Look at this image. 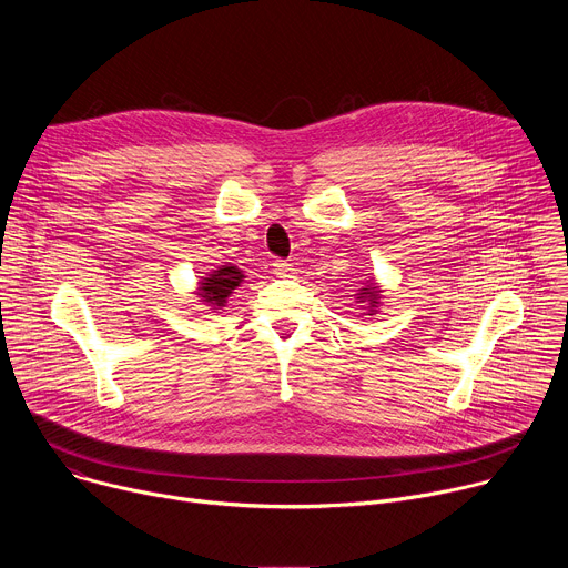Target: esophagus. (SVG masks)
Instances as JSON below:
<instances>
[{
    "instance_id": "34e87169",
    "label": "esophagus",
    "mask_w": 568,
    "mask_h": 568,
    "mask_svg": "<svg viewBox=\"0 0 568 568\" xmlns=\"http://www.w3.org/2000/svg\"><path fill=\"white\" fill-rule=\"evenodd\" d=\"M274 274L281 276V278L294 276V267H292V263H287V261H274Z\"/></svg>"
}]
</instances>
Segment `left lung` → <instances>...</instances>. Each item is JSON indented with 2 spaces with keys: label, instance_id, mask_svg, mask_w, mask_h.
I'll return each mask as SVG.
<instances>
[{
  "label": "left lung",
  "instance_id": "8db88e82",
  "mask_svg": "<svg viewBox=\"0 0 568 568\" xmlns=\"http://www.w3.org/2000/svg\"><path fill=\"white\" fill-rule=\"evenodd\" d=\"M359 301H364V303H368V312L373 314L375 312V307H377V298H379V287L377 285H366V287H362L359 290V296H357Z\"/></svg>",
  "mask_w": 568,
  "mask_h": 568
}]
</instances>
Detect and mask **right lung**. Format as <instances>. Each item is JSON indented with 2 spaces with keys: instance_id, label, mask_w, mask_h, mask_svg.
I'll list each match as a JSON object with an SVG mask.
<instances>
[{
  "instance_id": "right-lung-1",
  "label": "right lung",
  "mask_w": 568,
  "mask_h": 568,
  "mask_svg": "<svg viewBox=\"0 0 568 568\" xmlns=\"http://www.w3.org/2000/svg\"><path fill=\"white\" fill-rule=\"evenodd\" d=\"M245 274H242L237 267L233 265H222L220 270L211 272L209 278H204L200 283V296L202 301H206L213 310H220L226 305V298L231 296V292L242 283Z\"/></svg>"
}]
</instances>
